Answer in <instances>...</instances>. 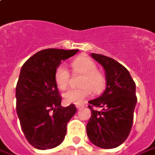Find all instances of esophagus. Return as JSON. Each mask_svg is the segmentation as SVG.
I'll list each match as a JSON object with an SVG mask.
<instances>
[{
  "mask_svg": "<svg viewBox=\"0 0 155 155\" xmlns=\"http://www.w3.org/2000/svg\"><path fill=\"white\" fill-rule=\"evenodd\" d=\"M84 107V105H77V106H76V107H77L78 110H81V109L83 108Z\"/></svg>",
  "mask_w": 155,
  "mask_h": 155,
  "instance_id": "obj_1",
  "label": "esophagus"
}]
</instances>
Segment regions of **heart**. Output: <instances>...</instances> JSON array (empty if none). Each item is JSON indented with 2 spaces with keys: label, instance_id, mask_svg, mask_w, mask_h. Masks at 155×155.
I'll return each instance as SVG.
<instances>
[{
  "label": "heart",
  "instance_id": "heart-1",
  "mask_svg": "<svg viewBox=\"0 0 155 155\" xmlns=\"http://www.w3.org/2000/svg\"><path fill=\"white\" fill-rule=\"evenodd\" d=\"M71 66L77 73L83 75L80 82V89H70L66 90L63 97L68 104H82L88 97H90L92 90L99 92L105 85L104 76L96 70V65L88 57H79L72 61ZM57 86L64 90L69 83V73L65 65H61L57 67L54 75Z\"/></svg>",
  "mask_w": 155,
  "mask_h": 155
}]
</instances>
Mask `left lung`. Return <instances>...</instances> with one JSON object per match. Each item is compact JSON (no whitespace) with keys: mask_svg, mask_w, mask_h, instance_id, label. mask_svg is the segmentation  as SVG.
Here are the masks:
<instances>
[{"mask_svg":"<svg viewBox=\"0 0 155 155\" xmlns=\"http://www.w3.org/2000/svg\"><path fill=\"white\" fill-rule=\"evenodd\" d=\"M104 68L106 90L96 99L90 101L91 117L87 124V135L91 143L101 148H114L128 137L133 124L137 105L136 84L128 70L107 56L91 54ZM92 106L101 107V111Z\"/></svg>","mask_w":155,"mask_h":155,"instance_id":"obj_1","label":"left lung"}]
</instances>
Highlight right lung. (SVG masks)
<instances>
[{
	"label": "right lung",
	"mask_w": 155,
	"mask_h": 155,
	"mask_svg": "<svg viewBox=\"0 0 155 155\" xmlns=\"http://www.w3.org/2000/svg\"><path fill=\"white\" fill-rule=\"evenodd\" d=\"M78 52V49H43L22 66L16 86L17 114L27 141L37 149L60 145L66 134L67 123L77 112L74 104L61 106L54 75L61 61Z\"/></svg>",
	"instance_id": "obj_1"
}]
</instances>
